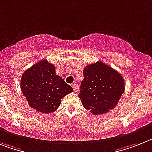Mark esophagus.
Instances as JSON below:
<instances>
[{
	"instance_id": "1",
	"label": "esophagus",
	"mask_w": 152,
	"mask_h": 152,
	"mask_svg": "<svg viewBox=\"0 0 152 152\" xmlns=\"http://www.w3.org/2000/svg\"><path fill=\"white\" fill-rule=\"evenodd\" d=\"M72 88H73V89L75 91H77V90H78V85H77V84H72Z\"/></svg>"
}]
</instances>
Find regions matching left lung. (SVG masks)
Segmentation results:
<instances>
[{
  "label": "left lung",
  "mask_w": 152,
  "mask_h": 152,
  "mask_svg": "<svg viewBox=\"0 0 152 152\" xmlns=\"http://www.w3.org/2000/svg\"><path fill=\"white\" fill-rule=\"evenodd\" d=\"M83 75L78 97L84 107L95 115L113 110L125 89L121 75L101 61L87 65Z\"/></svg>",
  "instance_id": "8db88e82"
}]
</instances>
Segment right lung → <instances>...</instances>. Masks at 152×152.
I'll use <instances>...</instances> for the list:
<instances>
[{
    "label": "right lung",
    "mask_w": 152,
    "mask_h": 152,
    "mask_svg": "<svg viewBox=\"0 0 152 152\" xmlns=\"http://www.w3.org/2000/svg\"><path fill=\"white\" fill-rule=\"evenodd\" d=\"M20 86L28 105L43 113L56 111L61 99L73 91L62 77L56 75L54 65L46 60H42L26 70Z\"/></svg>",
    "instance_id": "right-lung-1"
}]
</instances>
